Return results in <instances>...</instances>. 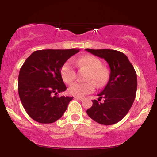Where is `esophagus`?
Masks as SVG:
<instances>
[{
	"label": "esophagus",
	"mask_w": 157,
	"mask_h": 157,
	"mask_svg": "<svg viewBox=\"0 0 157 157\" xmlns=\"http://www.w3.org/2000/svg\"><path fill=\"white\" fill-rule=\"evenodd\" d=\"M75 98L76 99V100H80V101H82V100H84L83 97H75Z\"/></svg>",
	"instance_id": "obj_1"
}]
</instances>
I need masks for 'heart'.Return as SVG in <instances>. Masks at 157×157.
<instances>
[{
	"mask_svg": "<svg viewBox=\"0 0 157 157\" xmlns=\"http://www.w3.org/2000/svg\"><path fill=\"white\" fill-rule=\"evenodd\" d=\"M75 63L79 68H86L89 70L88 74V82H77L71 85L68 88L70 94L77 97H83L93 92L95 89V84L102 86L107 82L109 79V71L102 66V63L99 58L91 55H86L80 57L75 61ZM61 77L66 83L71 84L76 79V71L72 62L66 61L60 69ZM93 81H92V80Z\"/></svg>",
	"mask_w": 157,
	"mask_h": 157,
	"instance_id": "1",
	"label": "heart"
}]
</instances>
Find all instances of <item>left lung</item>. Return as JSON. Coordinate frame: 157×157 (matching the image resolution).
I'll use <instances>...</instances> for the list:
<instances>
[{
	"instance_id": "obj_1",
	"label": "left lung",
	"mask_w": 157,
	"mask_h": 157,
	"mask_svg": "<svg viewBox=\"0 0 157 157\" xmlns=\"http://www.w3.org/2000/svg\"><path fill=\"white\" fill-rule=\"evenodd\" d=\"M86 51L103 58L110 67L108 83L100 94L98 100L86 111L90 118L105 125L120 122L130 110L136 97L137 77L134 66L121 52L113 49H90ZM101 98L104 101L100 102Z\"/></svg>"
}]
</instances>
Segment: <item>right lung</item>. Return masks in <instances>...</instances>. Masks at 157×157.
I'll return each instance as SVG.
<instances>
[{
  "label": "right lung",
  "instance_id": "right-lung-1",
  "mask_svg": "<svg viewBox=\"0 0 157 157\" xmlns=\"http://www.w3.org/2000/svg\"><path fill=\"white\" fill-rule=\"evenodd\" d=\"M79 49H44L34 52L21 68L18 93L25 111L40 123L61 118L73 97L55 96L66 90L62 66Z\"/></svg>",
  "mask_w": 157,
  "mask_h": 157
}]
</instances>
